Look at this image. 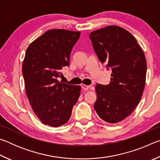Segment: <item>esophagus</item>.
Instances as JSON below:
<instances>
[{"label":"esophagus","mask_w":160,"mask_h":160,"mask_svg":"<svg viewBox=\"0 0 160 160\" xmlns=\"http://www.w3.org/2000/svg\"><path fill=\"white\" fill-rule=\"evenodd\" d=\"M82 88L84 90H85V91H88V90H89L90 89V86H88V85H82Z\"/></svg>","instance_id":"esophagus-1"}]
</instances>
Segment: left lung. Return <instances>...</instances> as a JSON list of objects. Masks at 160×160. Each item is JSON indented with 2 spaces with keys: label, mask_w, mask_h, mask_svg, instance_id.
Segmentation results:
<instances>
[{
  "label": "left lung",
  "mask_w": 160,
  "mask_h": 160,
  "mask_svg": "<svg viewBox=\"0 0 160 160\" xmlns=\"http://www.w3.org/2000/svg\"><path fill=\"white\" fill-rule=\"evenodd\" d=\"M89 37L99 61L112 70L109 85L95 86L94 108L102 120L118 123L133 112L141 99L147 72L145 56L135 38L120 27L97 29Z\"/></svg>",
  "instance_id": "obj_1"
}]
</instances>
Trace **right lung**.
I'll list each match as a JSON object with an SVG mask.
<instances>
[{
    "label": "right lung",
    "instance_id": "add662e5",
    "mask_svg": "<svg viewBox=\"0 0 160 160\" xmlns=\"http://www.w3.org/2000/svg\"><path fill=\"white\" fill-rule=\"evenodd\" d=\"M80 32L51 29L32 42L22 64L27 97L35 114L45 125L58 127L70 118L80 95V86L57 78L70 65V53Z\"/></svg>",
    "mask_w": 160,
    "mask_h": 160
}]
</instances>
